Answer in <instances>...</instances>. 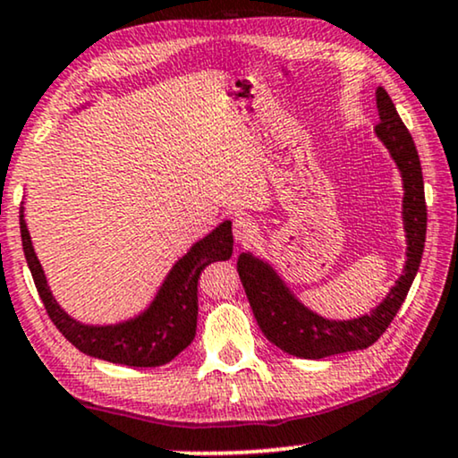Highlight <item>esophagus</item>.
<instances>
[{
	"label": "esophagus",
	"mask_w": 458,
	"mask_h": 458,
	"mask_svg": "<svg viewBox=\"0 0 458 458\" xmlns=\"http://www.w3.org/2000/svg\"><path fill=\"white\" fill-rule=\"evenodd\" d=\"M233 233H234V239L245 245V242H249L253 239V236H256L258 228H256V224H253L251 217H242L241 216V217L234 219Z\"/></svg>",
	"instance_id": "obj_1"
}]
</instances>
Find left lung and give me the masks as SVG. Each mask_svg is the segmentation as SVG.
Listing matches in <instances>:
<instances>
[{
  "instance_id": "left-lung-1",
  "label": "left lung",
  "mask_w": 458,
  "mask_h": 458,
  "mask_svg": "<svg viewBox=\"0 0 458 458\" xmlns=\"http://www.w3.org/2000/svg\"><path fill=\"white\" fill-rule=\"evenodd\" d=\"M376 107L380 115L376 135L397 162L403 179V228H406L408 239L406 268L389 296L369 315L359 317V319H323L317 312L306 309L302 302H298L281 276L262 259L253 258L251 253H241L236 262V270H239L259 329L272 344L293 357L323 359L372 346L391 326L393 317L406 300L410 285L419 272L427 234L425 186H422L419 152H416L412 135L399 118L385 89L376 90Z\"/></svg>"
}]
</instances>
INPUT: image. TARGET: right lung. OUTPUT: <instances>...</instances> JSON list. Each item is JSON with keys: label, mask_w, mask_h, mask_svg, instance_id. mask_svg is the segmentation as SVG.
<instances>
[{"label": "right lung", "mask_w": 458, "mask_h": 458, "mask_svg": "<svg viewBox=\"0 0 458 458\" xmlns=\"http://www.w3.org/2000/svg\"><path fill=\"white\" fill-rule=\"evenodd\" d=\"M21 239L38 293L56 329L86 355L131 368L165 366L192 343L196 335V317H199L200 272L211 262L233 256L234 242L233 224H219L211 234L196 242L186 256L173 266L146 312L118 326H84L72 319L52 298L42 266L33 251L22 209Z\"/></svg>", "instance_id": "add662e5"}]
</instances>
